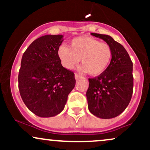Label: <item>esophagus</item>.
<instances>
[{"instance_id": "34e87169", "label": "esophagus", "mask_w": 150, "mask_h": 150, "mask_svg": "<svg viewBox=\"0 0 150 150\" xmlns=\"http://www.w3.org/2000/svg\"><path fill=\"white\" fill-rule=\"evenodd\" d=\"M75 80H79V79L82 78V76H81L80 75H79V74H75Z\"/></svg>"}]
</instances>
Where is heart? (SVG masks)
Listing matches in <instances>:
<instances>
[{"label":"heart","instance_id":"obj_1","mask_svg":"<svg viewBox=\"0 0 150 150\" xmlns=\"http://www.w3.org/2000/svg\"><path fill=\"white\" fill-rule=\"evenodd\" d=\"M58 54L62 64L67 69H73L80 59L82 65L80 71L97 76L104 73L109 65L112 58V49L107 43L82 36L72 39L70 48L63 45L60 46Z\"/></svg>","mask_w":150,"mask_h":150}]
</instances>
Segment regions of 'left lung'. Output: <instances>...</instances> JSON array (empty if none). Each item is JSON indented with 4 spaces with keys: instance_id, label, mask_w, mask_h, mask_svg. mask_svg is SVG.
Segmentation results:
<instances>
[{
    "instance_id": "8db88e82",
    "label": "left lung",
    "mask_w": 150,
    "mask_h": 150,
    "mask_svg": "<svg viewBox=\"0 0 150 150\" xmlns=\"http://www.w3.org/2000/svg\"><path fill=\"white\" fill-rule=\"evenodd\" d=\"M91 34L109 44L112 49V58L104 73L89 79V88L86 94L88 108L98 118L109 119L123 112L131 99L132 63L125 48L111 36Z\"/></svg>"
}]
</instances>
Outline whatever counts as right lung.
Returning a JSON list of instances; mask_svg holds the SVG:
<instances>
[{"mask_svg":"<svg viewBox=\"0 0 150 150\" xmlns=\"http://www.w3.org/2000/svg\"><path fill=\"white\" fill-rule=\"evenodd\" d=\"M63 36L45 35L34 40L22 56L19 90L30 111L42 118L59 114L75 87V75L61 65L58 54Z\"/></svg>","mask_w":150,"mask_h":150,"instance_id":"1","label":"right lung"}]
</instances>
